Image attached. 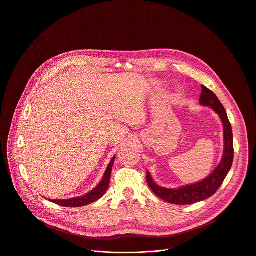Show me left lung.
I'll return each mask as SVG.
<instances>
[{
  "label": "left lung",
  "mask_w": 256,
  "mask_h": 256,
  "mask_svg": "<svg viewBox=\"0 0 256 256\" xmlns=\"http://www.w3.org/2000/svg\"><path fill=\"white\" fill-rule=\"evenodd\" d=\"M200 103L202 106H208L220 116L224 126V154L221 163L216 166L214 172L206 179L196 184L182 186L177 190L164 188L156 184L151 174L147 172V182L153 192L163 200L173 204H192L210 198L220 188L227 174L229 173L234 159L233 132L232 126L228 120L227 112L221 101L212 91L202 85V94Z\"/></svg>",
  "instance_id": "obj_1"
}]
</instances>
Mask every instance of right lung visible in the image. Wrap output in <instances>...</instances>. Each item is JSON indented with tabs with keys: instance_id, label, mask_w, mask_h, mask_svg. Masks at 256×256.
<instances>
[{
	"instance_id": "1",
	"label": "right lung",
	"mask_w": 256,
	"mask_h": 256,
	"mask_svg": "<svg viewBox=\"0 0 256 256\" xmlns=\"http://www.w3.org/2000/svg\"><path fill=\"white\" fill-rule=\"evenodd\" d=\"M114 157L110 161V163L108 164L106 171L104 173V176L101 180L100 184L90 192H88L87 194L80 196V198H68V200H50L52 202H54L58 206H68V208H79V206H87L90 204L92 202H94L95 200H99L107 190L108 186H109V181H110V175H112V166L114 163Z\"/></svg>"
}]
</instances>
